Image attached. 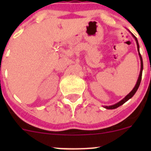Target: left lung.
I'll list each match as a JSON object with an SVG mask.
<instances>
[{"label": "left lung", "mask_w": 151, "mask_h": 151, "mask_svg": "<svg viewBox=\"0 0 151 151\" xmlns=\"http://www.w3.org/2000/svg\"><path fill=\"white\" fill-rule=\"evenodd\" d=\"M130 32V31H129ZM132 35L133 36V37L134 38L135 40H136V42H137V50L138 52H139V58H140V61H141V69H140V72H139V77H138V80H137V84L135 85L134 88H133V90H132V91H131L130 93H129V94H128L127 96H126V97H125L124 99H123L121 101H120L119 102H118L117 104H113V105H111V106H105L104 107L106 108V109H115V108L118 107V106H121V105L124 104L126 101H127L128 100L130 99L131 98H132V96H133L135 94V93L137 92V91L138 88H139V85H140V83H141V80H142V69H143V63H142V56L140 55V53H139V43H138V41H137V39L136 38V36H134V35L133 34V33H132Z\"/></svg>", "instance_id": "8db88e82"}]
</instances>
